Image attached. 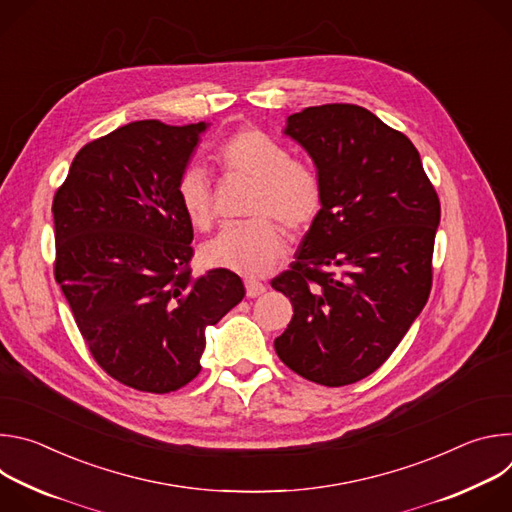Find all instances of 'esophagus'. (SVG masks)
<instances>
[{
    "mask_svg": "<svg viewBox=\"0 0 512 512\" xmlns=\"http://www.w3.org/2000/svg\"><path fill=\"white\" fill-rule=\"evenodd\" d=\"M245 289L249 298H257L261 294H265V283H261L259 279H245Z\"/></svg>",
    "mask_w": 512,
    "mask_h": 512,
    "instance_id": "obj_1",
    "label": "esophagus"
}]
</instances>
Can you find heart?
Listing matches in <instances>:
<instances>
[{
	"label": "heart",
	"mask_w": 512,
	"mask_h": 512,
	"mask_svg": "<svg viewBox=\"0 0 512 512\" xmlns=\"http://www.w3.org/2000/svg\"><path fill=\"white\" fill-rule=\"evenodd\" d=\"M216 162L227 174L243 176L257 184L247 225L227 227L208 241L202 257L208 265L229 269L245 277L263 275L283 253V233L269 215L289 231L312 227L324 202L318 174L291 158L289 150L259 129L247 127L233 133L216 150ZM182 210L190 223L206 229L212 223L214 198L206 172L188 166L176 186Z\"/></svg>",
	"instance_id": "b5f03b06"
}]
</instances>
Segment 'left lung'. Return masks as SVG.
<instances>
[{"label": "left lung", "instance_id": "1", "mask_svg": "<svg viewBox=\"0 0 512 512\" xmlns=\"http://www.w3.org/2000/svg\"><path fill=\"white\" fill-rule=\"evenodd\" d=\"M283 133L314 160L324 202L271 281L294 306L275 352L300 377L342 387L375 373L421 314L440 198L409 137L369 109L308 107Z\"/></svg>", "mask_w": 512, "mask_h": 512}]
</instances>
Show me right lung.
I'll list each match as a JSON object with an SVG mask.
<instances>
[{"mask_svg": "<svg viewBox=\"0 0 512 512\" xmlns=\"http://www.w3.org/2000/svg\"><path fill=\"white\" fill-rule=\"evenodd\" d=\"M204 121L127 123L75 156L54 194V277L99 367L170 393L200 373L206 326L243 298L237 273L192 277V223L176 186Z\"/></svg>", "mask_w": 512, "mask_h": 512, "instance_id": "1", "label": "right lung"}]
</instances>
